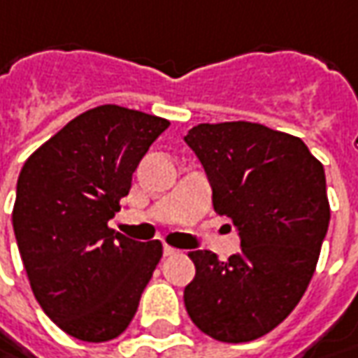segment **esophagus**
I'll return each mask as SVG.
<instances>
[{"mask_svg": "<svg viewBox=\"0 0 358 358\" xmlns=\"http://www.w3.org/2000/svg\"><path fill=\"white\" fill-rule=\"evenodd\" d=\"M176 252H178L176 248H172V246L164 244V257H172V255H176Z\"/></svg>", "mask_w": 358, "mask_h": 358, "instance_id": "1", "label": "esophagus"}]
</instances>
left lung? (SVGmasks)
<instances>
[{
    "instance_id": "8db88e82",
    "label": "left lung",
    "mask_w": 358,
    "mask_h": 358,
    "mask_svg": "<svg viewBox=\"0 0 358 358\" xmlns=\"http://www.w3.org/2000/svg\"><path fill=\"white\" fill-rule=\"evenodd\" d=\"M184 142L206 172L214 212L241 236L224 262L188 255L186 310L216 341H255L287 319L315 274L331 220L324 168L301 138L252 122L198 124Z\"/></svg>"
}]
</instances>
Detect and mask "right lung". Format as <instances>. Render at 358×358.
<instances>
[{
  "label": "right lung",
  "instance_id": "add662e5",
  "mask_svg": "<svg viewBox=\"0 0 358 358\" xmlns=\"http://www.w3.org/2000/svg\"><path fill=\"white\" fill-rule=\"evenodd\" d=\"M168 120L98 106L68 122L24 164L13 232L43 313L73 338L103 343L132 322L162 242L114 234L108 222Z\"/></svg>",
  "mask_w": 358,
  "mask_h": 358
}]
</instances>
